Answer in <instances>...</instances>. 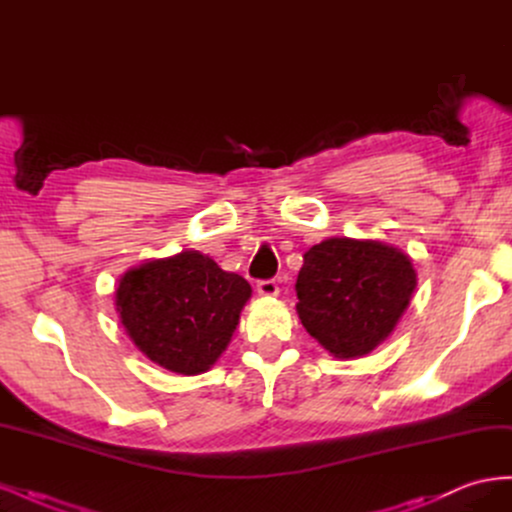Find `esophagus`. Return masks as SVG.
Masks as SVG:
<instances>
[{"label": "esophagus", "mask_w": 512, "mask_h": 512, "mask_svg": "<svg viewBox=\"0 0 512 512\" xmlns=\"http://www.w3.org/2000/svg\"><path fill=\"white\" fill-rule=\"evenodd\" d=\"M256 290H258V294H262V297H275V294L280 292V288H277L275 280H260L256 284Z\"/></svg>", "instance_id": "obj_1"}]
</instances>
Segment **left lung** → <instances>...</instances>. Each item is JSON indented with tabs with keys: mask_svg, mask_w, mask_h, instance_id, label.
<instances>
[{
	"mask_svg": "<svg viewBox=\"0 0 512 512\" xmlns=\"http://www.w3.org/2000/svg\"><path fill=\"white\" fill-rule=\"evenodd\" d=\"M416 286L410 256L382 241L333 237L303 254L297 312L305 331L337 359L382 344Z\"/></svg>",
	"mask_w": 512,
	"mask_h": 512,
	"instance_id": "8db88e82",
	"label": "left lung"
}]
</instances>
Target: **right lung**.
Segmentation results:
<instances>
[{
    "instance_id": "1",
    "label": "right lung",
    "mask_w": 512,
    "mask_h": 512,
    "mask_svg": "<svg viewBox=\"0 0 512 512\" xmlns=\"http://www.w3.org/2000/svg\"><path fill=\"white\" fill-rule=\"evenodd\" d=\"M252 288L200 252L149 260L117 288V312L147 359L183 376L207 371L226 350Z\"/></svg>"
}]
</instances>
